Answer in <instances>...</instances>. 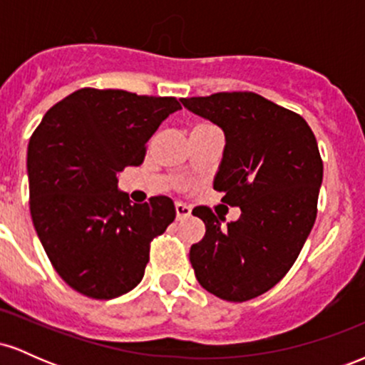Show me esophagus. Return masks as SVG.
Wrapping results in <instances>:
<instances>
[{
  "label": "esophagus",
  "instance_id": "34e87169",
  "mask_svg": "<svg viewBox=\"0 0 365 365\" xmlns=\"http://www.w3.org/2000/svg\"><path fill=\"white\" fill-rule=\"evenodd\" d=\"M175 211H177V220H185L192 215V209L182 202L175 204Z\"/></svg>",
  "mask_w": 365,
  "mask_h": 365
}]
</instances>
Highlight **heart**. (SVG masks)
Instances as JSON below:
<instances>
[{
	"instance_id": "obj_1",
	"label": "heart",
	"mask_w": 365,
	"mask_h": 365,
	"mask_svg": "<svg viewBox=\"0 0 365 365\" xmlns=\"http://www.w3.org/2000/svg\"><path fill=\"white\" fill-rule=\"evenodd\" d=\"M207 127H212V125H209V123H199V125H195V128H194V130H199V128H207Z\"/></svg>"
}]
</instances>
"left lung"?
I'll return each instance as SVG.
<instances>
[{
  "mask_svg": "<svg viewBox=\"0 0 365 365\" xmlns=\"http://www.w3.org/2000/svg\"><path fill=\"white\" fill-rule=\"evenodd\" d=\"M182 104L225 132L215 190L242 211L226 228L209 207L192 211L206 225V235L190 247L192 267L209 293L245 302L290 271L311 233L322 183L316 137L302 116L255 92H217Z\"/></svg>",
  "mask_w": 365,
  "mask_h": 365,
  "instance_id": "obj_1",
  "label": "left lung"
}]
</instances>
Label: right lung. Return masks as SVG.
I'll list each match as a JSON object with an SVG mask.
<instances>
[{"label":"right lung","instance_id":"right-lung-1","mask_svg":"<svg viewBox=\"0 0 365 365\" xmlns=\"http://www.w3.org/2000/svg\"><path fill=\"white\" fill-rule=\"evenodd\" d=\"M175 98L75 91L44 115L27 150L32 223L63 282L110 300L140 283L149 245L177 216L165 195L132 204L118 173L139 166Z\"/></svg>","mask_w":365,"mask_h":365}]
</instances>
